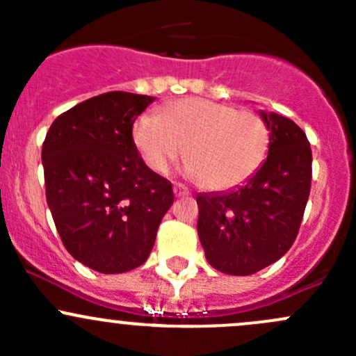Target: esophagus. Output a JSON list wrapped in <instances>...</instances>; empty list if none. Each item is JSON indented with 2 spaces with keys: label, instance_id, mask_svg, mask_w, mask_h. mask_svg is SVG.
I'll list each match as a JSON object with an SVG mask.
<instances>
[{
  "label": "esophagus",
  "instance_id": "1",
  "mask_svg": "<svg viewBox=\"0 0 356 356\" xmlns=\"http://www.w3.org/2000/svg\"><path fill=\"white\" fill-rule=\"evenodd\" d=\"M174 195L177 196V198H181V196H189V189L182 184H174Z\"/></svg>",
  "mask_w": 356,
  "mask_h": 356
}]
</instances>
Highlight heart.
<instances>
[{
	"label": "heart",
	"instance_id": "heart-1",
	"mask_svg": "<svg viewBox=\"0 0 356 356\" xmlns=\"http://www.w3.org/2000/svg\"><path fill=\"white\" fill-rule=\"evenodd\" d=\"M141 160L165 174L182 153L186 172L203 189L229 191L250 181L264 163L270 131L250 110L203 98H186L141 115L132 125Z\"/></svg>",
	"mask_w": 356,
	"mask_h": 356
}]
</instances>
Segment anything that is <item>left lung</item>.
Segmentation results:
<instances>
[{"instance_id": "1", "label": "left lung", "mask_w": 356, "mask_h": 356, "mask_svg": "<svg viewBox=\"0 0 356 356\" xmlns=\"http://www.w3.org/2000/svg\"><path fill=\"white\" fill-rule=\"evenodd\" d=\"M270 131L268 153L239 188L200 193L198 236L208 264L251 275L277 261L296 239L310 195L312 149L288 117L260 110Z\"/></svg>"}]
</instances>
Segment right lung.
Instances as JSON below:
<instances>
[{
    "label": "right lung",
    "instance_id": "obj_1",
    "mask_svg": "<svg viewBox=\"0 0 356 356\" xmlns=\"http://www.w3.org/2000/svg\"><path fill=\"white\" fill-rule=\"evenodd\" d=\"M155 98L113 91L67 110L42 143L46 201L68 253L102 274L148 260L174 203L172 184L141 160L132 124Z\"/></svg>",
    "mask_w": 356,
    "mask_h": 356
}]
</instances>
